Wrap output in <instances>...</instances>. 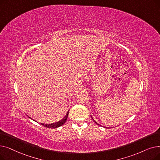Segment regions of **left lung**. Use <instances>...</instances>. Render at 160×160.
<instances>
[{
	"mask_svg": "<svg viewBox=\"0 0 160 160\" xmlns=\"http://www.w3.org/2000/svg\"><path fill=\"white\" fill-rule=\"evenodd\" d=\"M92 119H93V118H92ZM94 122H95V120H94ZM95 123H97V124H98V123H97V122H95ZM98 125H99V124H98Z\"/></svg>",
	"mask_w": 160,
	"mask_h": 160,
	"instance_id": "obj_1",
	"label": "left lung"
}]
</instances>
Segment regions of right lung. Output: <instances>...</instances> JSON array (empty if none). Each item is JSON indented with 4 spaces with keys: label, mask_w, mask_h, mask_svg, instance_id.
<instances>
[{
    "label": "right lung",
    "mask_w": 160,
    "mask_h": 160,
    "mask_svg": "<svg viewBox=\"0 0 160 160\" xmlns=\"http://www.w3.org/2000/svg\"><path fill=\"white\" fill-rule=\"evenodd\" d=\"M68 112H67V114H66V116L63 118V119H62L60 121H59V122H56V123H51V124H44V123H40V124L42 125V126H44V127L48 128H51V129L57 128L59 126H63V125L65 123V122L67 121V118H68Z\"/></svg>",
    "instance_id": "1"
}]
</instances>
